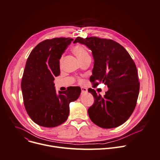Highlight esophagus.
<instances>
[{"label":"esophagus","mask_w":160,"mask_h":160,"mask_svg":"<svg viewBox=\"0 0 160 160\" xmlns=\"http://www.w3.org/2000/svg\"><path fill=\"white\" fill-rule=\"evenodd\" d=\"M81 90H82V94H85L88 92V89L85 88H82Z\"/></svg>","instance_id":"obj_1"}]
</instances>
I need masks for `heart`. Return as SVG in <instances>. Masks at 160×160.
Listing matches in <instances>:
<instances>
[{
	"mask_svg": "<svg viewBox=\"0 0 160 160\" xmlns=\"http://www.w3.org/2000/svg\"><path fill=\"white\" fill-rule=\"evenodd\" d=\"M72 51H73L74 53L76 55L79 61L85 59V57L89 56L88 50H87L83 47L80 45H77L74 47L73 48H72ZM62 60V57L61 59V62Z\"/></svg>",
	"mask_w": 160,
	"mask_h": 160,
	"instance_id": "obj_1",
	"label": "heart"
}]
</instances>
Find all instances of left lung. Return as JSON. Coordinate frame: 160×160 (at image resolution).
I'll return each instance as SVG.
<instances>
[{
  "instance_id": "left-lung-1",
  "label": "left lung",
  "mask_w": 160,
  "mask_h": 160,
  "mask_svg": "<svg viewBox=\"0 0 160 160\" xmlns=\"http://www.w3.org/2000/svg\"><path fill=\"white\" fill-rule=\"evenodd\" d=\"M73 42L84 45L92 51L94 68L91 82H102L108 88L103 97L94 89H88L95 99L88 109L91 120L105 129L122 125L134 111L139 94L134 61L122 46L112 39L78 37Z\"/></svg>"
}]
</instances>
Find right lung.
<instances>
[{"mask_svg": "<svg viewBox=\"0 0 160 160\" xmlns=\"http://www.w3.org/2000/svg\"><path fill=\"white\" fill-rule=\"evenodd\" d=\"M72 38L43 41L32 50L26 62L21 88L25 110L37 124L53 128L64 123L69 103L80 96L81 89L69 87L57 93L53 81L60 75V59Z\"/></svg>", "mask_w": 160, "mask_h": 160, "instance_id": "right-lung-1", "label": "right lung"}]
</instances>
